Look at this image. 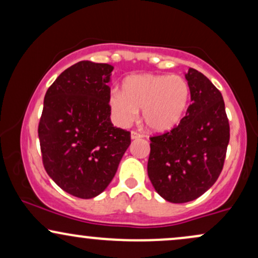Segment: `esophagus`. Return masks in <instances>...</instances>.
Here are the masks:
<instances>
[{
  "instance_id": "1",
  "label": "esophagus",
  "mask_w": 258,
  "mask_h": 258,
  "mask_svg": "<svg viewBox=\"0 0 258 258\" xmlns=\"http://www.w3.org/2000/svg\"><path fill=\"white\" fill-rule=\"evenodd\" d=\"M139 138H143V135H142V133H139L137 131H132L131 132V139L135 141V139H139Z\"/></svg>"
}]
</instances>
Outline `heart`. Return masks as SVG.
Returning <instances> with one entry per match:
<instances>
[{"mask_svg":"<svg viewBox=\"0 0 258 258\" xmlns=\"http://www.w3.org/2000/svg\"><path fill=\"white\" fill-rule=\"evenodd\" d=\"M190 87L182 76L139 74L125 79L122 90L112 91L109 104L114 119L127 126L142 110V120L154 132H166L184 116Z\"/></svg>","mask_w":258,"mask_h":258,"instance_id":"1","label":"heart"}]
</instances>
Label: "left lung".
Instances as JSON below:
<instances>
[{
  "mask_svg": "<svg viewBox=\"0 0 258 258\" xmlns=\"http://www.w3.org/2000/svg\"><path fill=\"white\" fill-rule=\"evenodd\" d=\"M191 104L178 126L150 137L148 176L160 197L173 204L209 190L223 168L229 122L223 97L204 74L189 68Z\"/></svg>",
  "mask_w": 258,
  "mask_h": 258,
  "instance_id": "left-lung-1",
  "label": "left lung"
}]
</instances>
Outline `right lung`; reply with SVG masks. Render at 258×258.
Returning a JSON list of instances; mask_svg holds the SVG:
<instances>
[{
  "instance_id": "1",
  "label": "right lung",
  "mask_w": 258,
  "mask_h": 258,
  "mask_svg": "<svg viewBox=\"0 0 258 258\" xmlns=\"http://www.w3.org/2000/svg\"><path fill=\"white\" fill-rule=\"evenodd\" d=\"M114 67L82 60L64 70L46 92L38 123L43 166L64 191L92 199L114 178L131 133L110 120Z\"/></svg>"
}]
</instances>
